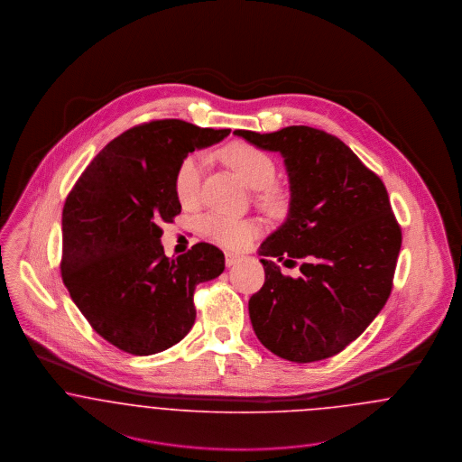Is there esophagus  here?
<instances>
[{
    "instance_id": "obj_1",
    "label": "esophagus",
    "mask_w": 462,
    "mask_h": 462,
    "mask_svg": "<svg viewBox=\"0 0 462 462\" xmlns=\"http://www.w3.org/2000/svg\"><path fill=\"white\" fill-rule=\"evenodd\" d=\"M238 261H240V255H236V254H231V252H227V254H226V266H235Z\"/></svg>"
}]
</instances>
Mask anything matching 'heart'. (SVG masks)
<instances>
[{"label": "heart", "instance_id": "1", "mask_svg": "<svg viewBox=\"0 0 462 462\" xmlns=\"http://www.w3.org/2000/svg\"><path fill=\"white\" fill-rule=\"evenodd\" d=\"M224 160L242 175L243 180L250 188L263 189L261 198L266 203L278 201V191L271 188L276 177V165L266 151L243 143L231 144L224 151ZM203 167L205 158L199 152L186 156L177 167L173 177V189L182 207H193L198 201L201 191ZM201 226L207 236L227 248H243L259 233L257 224L254 220L236 219L220 214L207 216Z\"/></svg>", "mask_w": 462, "mask_h": 462}]
</instances>
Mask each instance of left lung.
I'll use <instances>...</instances> for the list:
<instances>
[{
	"label": "left lung",
	"mask_w": 462,
	"mask_h": 462,
	"mask_svg": "<svg viewBox=\"0 0 462 462\" xmlns=\"http://www.w3.org/2000/svg\"><path fill=\"white\" fill-rule=\"evenodd\" d=\"M233 134L280 152L291 184L289 216L259 248L266 280L248 300L254 332L289 362L330 358L364 334L393 289L402 229L386 186L323 130ZM274 256L300 260L303 274L282 275Z\"/></svg>",
	"instance_id": "8db88e82"
}]
</instances>
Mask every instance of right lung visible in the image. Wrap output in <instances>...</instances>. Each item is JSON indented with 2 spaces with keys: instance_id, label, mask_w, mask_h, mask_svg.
I'll return each instance as SVG.
<instances>
[{
  "instance_id": "1",
  "label": "right lung",
  "mask_w": 462,
  "mask_h": 462,
  "mask_svg": "<svg viewBox=\"0 0 462 462\" xmlns=\"http://www.w3.org/2000/svg\"><path fill=\"white\" fill-rule=\"evenodd\" d=\"M229 132L182 120L137 125L98 152L66 198L62 282L92 328L125 353L147 356L184 339L195 325L196 285L224 271V254L210 243L169 259L160 224L180 214V162Z\"/></svg>"
}]
</instances>
